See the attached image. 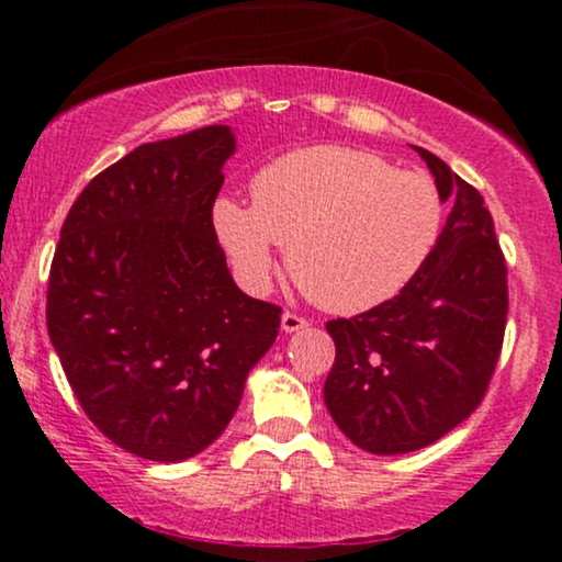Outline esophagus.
<instances>
[{
	"label": "esophagus",
	"instance_id": "34e87169",
	"mask_svg": "<svg viewBox=\"0 0 562 562\" xmlns=\"http://www.w3.org/2000/svg\"><path fill=\"white\" fill-rule=\"evenodd\" d=\"M303 327H308V322L299 317V314H293V312L282 314V330L285 333H299V330H303Z\"/></svg>",
	"mask_w": 562,
	"mask_h": 562
}]
</instances>
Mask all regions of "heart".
Here are the masks:
<instances>
[{"label":"heart","mask_w":562,"mask_h":562,"mask_svg":"<svg viewBox=\"0 0 562 562\" xmlns=\"http://www.w3.org/2000/svg\"><path fill=\"white\" fill-rule=\"evenodd\" d=\"M211 218L248 288L267 285L282 245L290 274L322 308L359 314L396 299L420 272L443 205L423 173L393 171L357 147L314 145L263 166L254 205L218 198Z\"/></svg>","instance_id":"1"}]
</instances>
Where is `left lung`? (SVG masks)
<instances>
[{"mask_svg": "<svg viewBox=\"0 0 562 562\" xmlns=\"http://www.w3.org/2000/svg\"><path fill=\"white\" fill-rule=\"evenodd\" d=\"M451 211L428 261L396 299L327 322L335 364L325 404L370 454H406L481 404L507 322V267L481 192L415 147Z\"/></svg>", "mask_w": 562, "mask_h": 562, "instance_id": "8db88e82", "label": "left lung"}]
</instances>
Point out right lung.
Segmentation results:
<instances>
[{
  "mask_svg": "<svg viewBox=\"0 0 562 562\" xmlns=\"http://www.w3.org/2000/svg\"><path fill=\"white\" fill-rule=\"evenodd\" d=\"M229 126L147 142L83 187L60 229L47 330L89 420L153 462L224 434L280 306L245 295L216 240Z\"/></svg>",
  "mask_w": 562,
  "mask_h": 562,
  "instance_id": "right-lung-1",
  "label": "right lung"
}]
</instances>
